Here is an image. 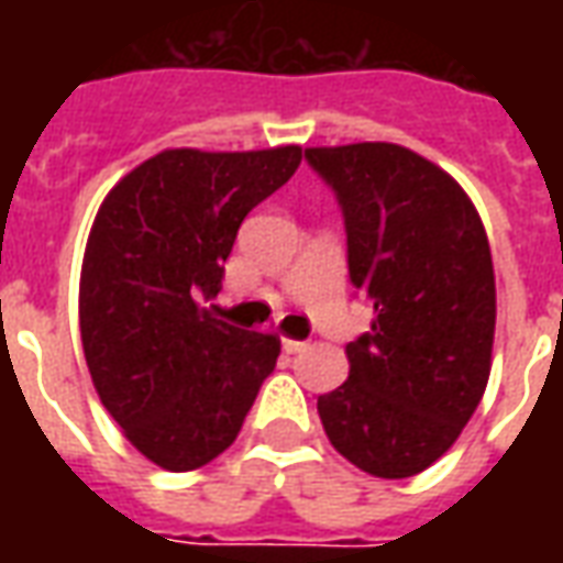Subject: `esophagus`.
<instances>
[{
  "label": "esophagus",
  "instance_id": "esophagus-1",
  "mask_svg": "<svg viewBox=\"0 0 563 563\" xmlns=\"http://www.w3.org/2000/svg\"><path fill=\"white\" fill-rule=\"evenodd\" d=\"M307 350L305 341H295V338H283V353H301Z\"/></svg>",
  "mask_w": 563,
  "mask_h": 563
}]
</instances>
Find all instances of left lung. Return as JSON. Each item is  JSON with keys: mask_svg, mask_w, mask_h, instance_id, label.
<instances>
[{"mask_svg": "<svg viewBox=\"0 0 563 563\" xmlns=\"http://www.w3.org/2000/svg\"><path fill=\"white\" fill-rule=\"evenodd\" d=\"M338 192L350 280L371 331L346 343L350 377L317 410L358 471L404 479L431 467L483 401L495 343V268L471 196L440 165L389 141L307 147Z\"/></svg>", "mask_w": 563, "mask_h": 563, "instance_id": "8db88e82", "label": "left lung"}]
</instances>
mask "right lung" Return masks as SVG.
<instances>
[{
	"label": "right lung",
	"instance_id": "add662e5",
	"mask_svg": "<svg viewBox=\"0 0 563 563\" xmlns=\"http://www.w3.org/2000/svg\"><path fill=\"white\" fill-rule=\"evenodd\" d=\"M301 147L162 150L120 177L80 265V341L104 410L141 455L196 471L232 446L280 338L208 305L250 210L301 165Z\"/></svg>",
	"mask_w": 563,
	"mask_h": 563
}]
</instances>
